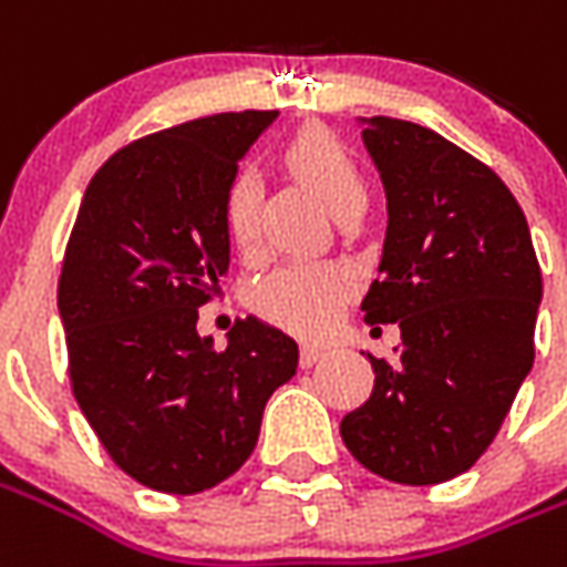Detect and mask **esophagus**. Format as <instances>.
Segmentation results:
<instances>
[{"label": "esophagus", "instance_id": "1", "mask_svg": "<svg viewBox=\"0 0 567 567\" xmlns=\"http://www.w3.org/2000/svg\"><path fill=\"white\" fill-rule=\"evenodd\" d=\"M322 359H324L322 347H316V343H303V347H300V365L303 368H312L316 362H322Z\"/></svg>", "mask_w": 567, "mask_h": 567}]
</instances>
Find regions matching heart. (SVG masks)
Returning <instances> with one entry per match:
<instances>
[{
    "label": "heart",
    "mask_w": 567,
    "mask_h": 567,
    "mask_svg": "<svg viewBox=\"0 0 567 567\" xmlns=\"http://www.w3.org/2000/svg\"><path fill=\"white\" fill-rule=\"evenodd\" d=\"M288 168L310 184L319 199L338 215L352 202L365 199V181L350 159L340 141L324 128H303L285 146ZM260 199L264 184L255 168H239L229 177L224 193V227L239 248H251L260 233ZM355 279L347 267L316 264V260H291L267 272L255 285V307L272 322L291 328L297 334H319L331 328L350 300Z\"/></svg>",
    "instance_id": "1"
}]
</instances>
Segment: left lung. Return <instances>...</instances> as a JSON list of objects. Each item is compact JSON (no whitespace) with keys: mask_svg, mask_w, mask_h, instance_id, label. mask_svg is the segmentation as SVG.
<instances>
[{"mask_svg":"<svg viewBox=\"0 0 567 567\" xmlns=\"http://www.w3.org/2000/svg\"><path fill=\"white\" fill-rule=\"evenodd\" d=\"M386 193L368 324L399 322L395 359L340 421L374 476L439 485L485 454L534 365L544 279L528 220L488 165L414 122L359 118Z\"/></svg>","mask_w":567,"mask_h":567,"instance_id":"1","label":"left lung"}]
</instances>
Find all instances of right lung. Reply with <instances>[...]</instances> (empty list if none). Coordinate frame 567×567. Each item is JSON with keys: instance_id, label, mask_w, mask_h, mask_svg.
I'll return each instance as SVG.
<instances>
[{"instance_id": "add662e5", "label": "right lung", "mask_w": 567, "mask_h": 567, "mask_svg": "<svg viewBox=\"0 0 567 567\" xmlns=\"http://www.w3.org/2000/svg\"><path fill=\"white\" fill-rule=\"evenodd\" d=\"M276 110L193 118L122 146L91 177L58 312L73 393L118 470L165 494L215 488L257 445L297 343L248 316L215 350L199 307L229 270L224 193Z\"/></svg>"}]
</instances>
